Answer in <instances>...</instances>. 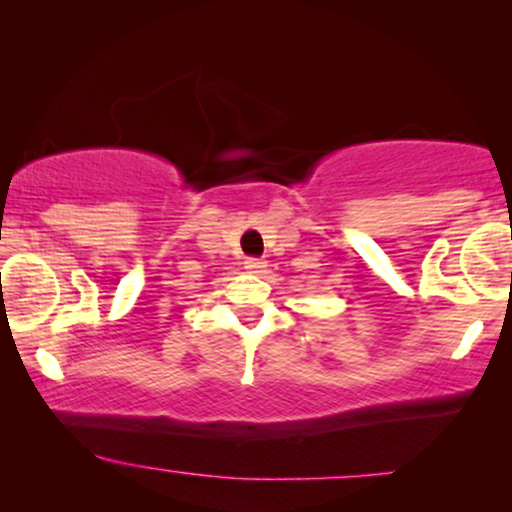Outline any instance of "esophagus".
I'll use <instances>...</instances> for the list:
<instances>
[{
  "instance_id": "34e87169",
  "label": "esophagus",
  "mask_w": 512,
  "mask_h": 512,
  "mask_svg": "<svg viewBox=\"0 0 512 512\" xmlns=\"http://www.w3.org/2000/svg\"><path fill=\"white\" fill-rule=\"evenodd\" d=\"M244 268H247V272H251V275H263L265 268H268V263H265L263 258H249V261L244 263Z\"/></svg>"
}]
</instances>
